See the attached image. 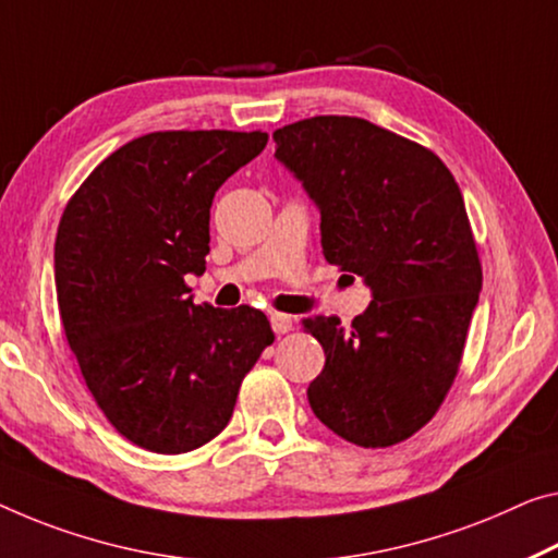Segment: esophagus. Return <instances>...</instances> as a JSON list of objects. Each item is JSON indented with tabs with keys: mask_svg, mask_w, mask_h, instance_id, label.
Listing matches in <instances>:
<instances>
[{
	"mask_svg": "<svg viewBox=\"0 0 558 558\" xmlns=\"http://www.w3.org/2000/svg\"><path fill=\"white\" fill-rule=\"evenodd\" d=\"M274 333H287L291 331V316L289 314H271L269 316Z\"/></svg>",
	"mask_w": 558,
	"mask_h": 558,
	"instance_id": "1",
	"label": "esophagus"
}]
</instances>
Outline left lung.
I'll use <instances>...</instances> for the list:
<instances>
[{
	"label": "left lung",
	"mask_w": 558,
	"mask_h": 558,
	"mask_svg": "<svg viewBox=\"0 0 558 558\" xmlns=\"http://www.w3.org/2000/svg\"><path fill=\"white\" fill-rule=\"evenodd\" d=\"M274 142L322 214L324 259L372 289L351 327L304 322L327 354L308 404L341 439L391 447L436 414L459 372L482 291L464 196L434 151L366 119H302Z\"/></svg>",
	"instance_id": "obj_1"
}]
</instances>
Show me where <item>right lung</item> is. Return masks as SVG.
<instances>
[{
	"mask_svg": "<svg viewBox=\"0 0 558 558\" xmlns=\"http://www.w3.org/2000/svg\"><path fill=\"white\" fill-rule=\"evenodd\" d=\"M267 132H154L101 161L66 204L54 284L94 401L132 444L184 453L229 424L246 372L274 341L259 308L194 304L214 194Z\"/></svg>",
	"mask_w": 558,
	"mask_h": 558,
	"instance_id": "add662e5",
	"label": "right lung"
}]
</instances>
